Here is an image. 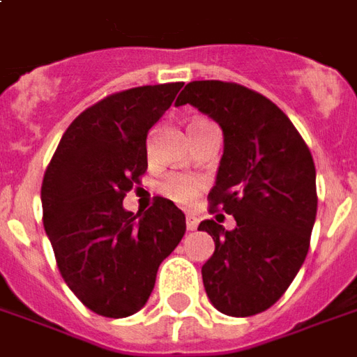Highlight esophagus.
I'll use <instances>...</instances> for the list:
<instances>
[{
    "label": "esophagus",
    "mask_w": 357,
    "mask_h": 357,
    "mask_svg": "<svg viewBox=\"0 0 357 357\" xmlns=\"http://www.w3.org/2000/svg\"><path fill=\"white\" fill-rule=\"evenodd\" d=\"M185 226H187V230H197V226H199V220H197L195 216H187Z\"/></svg>",
    "instance_id": "obj_1"
}]
</instances>
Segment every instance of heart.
<instances>
[{
  "instance_id": "obj_1",
  "label": "heart",
  "mask_w": 357,
  "mask_h": 357,
  "mask_svg": "<svg viewBox=\"0 0 357 357\" xmlns=\"http://www.w3.org/2000/svg\"><path fill=\"white\" fill-rule=\"evenodd\" d=\"M195 123H204V121H195ZM203 181L193 176H172L162 181L160 189L164 195L172 199L174 203H178L179 206H191L199 193L203 191Z\"/></svg>"
}]
</instances>
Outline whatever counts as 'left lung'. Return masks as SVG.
Here are the masks:
<instances>
[{
    "instance_id": "left-lung-1",
    "label": "left lung",
    "mask_w": 357,
    "mask_h": 357,
    "mask_svg": "<svg viewBox=\"0 0 357 357\" xmlns=\"http://www.w3.org/2000/svg\"><path fill=\"white\" fill-rule=\"evenodd\" d=\"M183 104L222 127L224 154L208 201L211 213L236 220L234 230L199 224L214 239L201 268L204 290L224 315H257L282 298L307 255L317 216L313 156L282 109L248 86L193 81L176 100Z\"/></svg>"
}]
</instances>
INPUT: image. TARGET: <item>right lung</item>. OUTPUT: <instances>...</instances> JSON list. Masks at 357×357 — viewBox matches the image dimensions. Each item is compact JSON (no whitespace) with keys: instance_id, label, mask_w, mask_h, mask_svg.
I'll list each match as a JSON object with an SVG mask.
<instances>
[{"instance_id":"1","label":"right lung","mask_w":357,"mask_h":357,"mask_svg":"<svg viewBox=\"0 0 357 357\" xmlns=\"http://www.w3.org/2000/svg\"><path fill=\"white\" fill-rule=\"evenodd\" d=\"M183 83L109 94L73 119L42 181V220L57 268L83 305L102 317L143 307L160 263L185 234V214L156 197L141 213L123 197L146 172L149 129Z\"/></svg>"}]
</instances>
